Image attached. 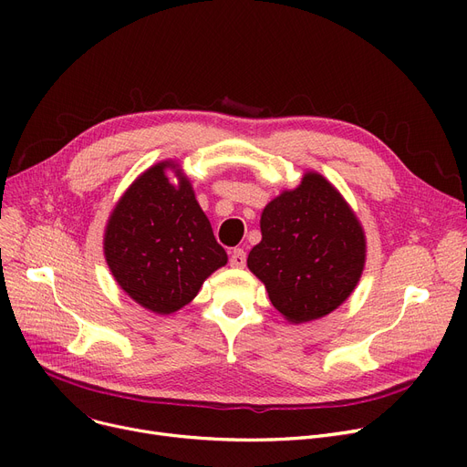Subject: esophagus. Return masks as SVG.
Here are the masks:
<instances>
[{
	"label": "esophagus",
	"mask_w": 467,
	"mask_h": 467,
	"mask_svg": "<svg viewBox=\"0 0 467 467\" xmlns=\"http://www.w3.org/2000/svg\"><path fill=\"white\" fill-rule=\"evenodd\" d=\"M229 263H231V266L244 268V266H246V252H244L242 248H234V250L231 252Z\"/></svg>",
	"instance_id": "obj_1"
}]
</instances>
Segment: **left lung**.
<instances>
[{"label":"left lung","mask_w":467,"mask_h":467,"mask_svg":"<svg viewBox=\"0 0 467 467\" xmlns=\"http://www.w3.org/2000/svg\"><path fill=\"white\" fill-rule=\"evenodd\" d=\"M261 242L250 271L289 322L317 320L354 291L365 263V236L356 215L320 174H305L263 210Z\"/></svg>","instance_id":"obj_1"}]
</instances>
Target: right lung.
Masks as SVG:
<instances>
[{
  "label": "right lung",
  "mask_w": 467,
  "mask_h": 467,
  "mask_svg": "<svg viewBox=\"0 0 467 467\" xmlns=\"http://www.w3.org/2000/svg\"><path fill=\"white\" fill-rule=\"evenodd\" d=\"M166 166L150 168L132 183L111 213L104 240L119 285L155 314L185 306L227 263L191 183L182 178L171 185Z\"/></svg>",
  "instance_id": "add662e5"
}]
</instances>
